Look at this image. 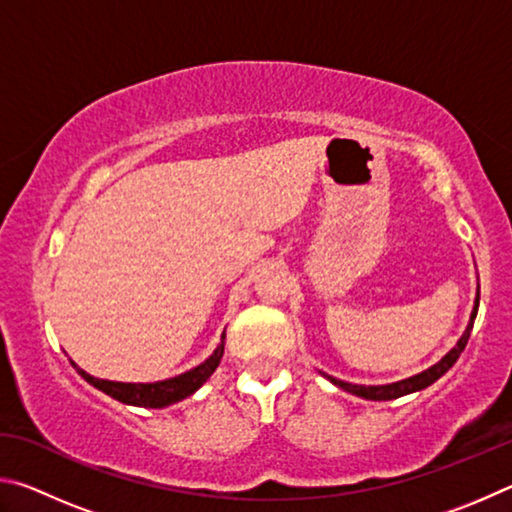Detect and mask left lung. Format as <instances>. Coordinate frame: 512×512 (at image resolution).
Returning <instances> with one entry per match:
<instances>
[{"label":"left lung","instance_id":"8db88e82","mask_svg":"<svg viewBox=\"0 0 512 512\" xmlns=\"http://www.w3.org/2000/svg\"><path fill=\"white\" fill-rule=\"evenodd\" d=\"M476 311H479V298H476V305H474V311H472V318H470V325H467L465 334L458 339L456 348L447 354L445 359H440L436 366H431L429 370L420 372V375L415 377H409L404 381H397V384H388V386H357V384H348V381H341V379H334L325 375L332 384H336L339 388H343V391H348L352 395H359V397H366V400H397V397L402 395H409V393H415V391H422V388L431 386L433 381L440 379L445 375V372L454 366L456 359L461 357V352L465 350L467 345V339H470V332H472V325H474V318H476Z\"/></svg>","mask_w":512,"mask_h":512}]
</instances>
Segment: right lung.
Returning a JSON list of instances; mask_svg holds the SVG:
<instances>
[{"mask_svg": "<svg viewBox=\"0 0 512 512\" xmlns=\"http://www.w3.org/2000/svg\"><path fill=\"white\" fill-rule=\"evenodd\" d=\"M223 339H225V334L221 336L219 348H216L212 357L205 363H201V366H196L189 372H183V375H178V377L155 381V384H121V381H108V379L92 377L85 370H81L79 366H76V370H79V375L88 381V384L99 388V391H103L110 397H115V400H119V402L133 404V406H146V409H162V406H169L173 402L185 400V397H189L205 384L207 377H210L216 370V366L221 363Z\"/></svg>", "mask_w": 512, "mask_h": 512, "instance_id": "obj_1", "label": "right lung"}]
</instances>
